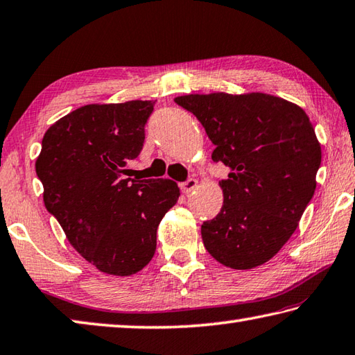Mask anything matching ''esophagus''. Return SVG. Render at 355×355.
Instances as JSON below:
<instances>
[{
    "mask_svg": "<svg viewBox=\"0 0 355 355\" xmlns=\"http://www.w3.org/2000/svg\"><path fill=\"white\" fill-rule=\"evenodd\" d=\"M198 186V182L196 178H189L188 182H184L180 184V189L183 191V194H191L192 191H196V188Z\"/></svg>",
    "mask_w": 355,
    "mask_h": 355,
    "instance_id": "1",
    "label": "esophagus"
}]
</instances>
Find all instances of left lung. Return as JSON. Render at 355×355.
Wrapping results in <instances>:
<instances>
[{"label": "left lung", "mask_w": 355, "mask_h": 355, "mask_svg": "<svg viewBox=\"0 0 355 355\" xmlns=\"http://www.w3.org/2000/svg\"><path fill=\"white\" fill-rule=\"evenodd\" d=\"M194 113L228 167L218 182L223 205L203 222L205 248L222 266L250 270L268 262L298 228L317 188L321 146L300 105L267 93L186 94L173 99Z\"/></svg>", "instance_id": "obj_1"}]
</instances>
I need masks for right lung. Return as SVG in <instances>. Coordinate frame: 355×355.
<instances>
[{
	"mask_svg": "<svg viewBox=\"0 0 355 355\" xmlns=\"http://www.w3.org/2000/svg\"><path fill=\"white\" fill-rule=\"evenodd\" d=\"M153 101L88 104L55 121L35 161L43 202L83 259L113 276L152 261L161 218L180 189L166 178H125L144 143Z\"/></svg>",
	"mask_w": 355,
	"mask_h": 355,
	"instance_id": "add662e5",
	"label": "right lung"
}]
</instances>
